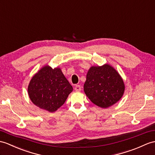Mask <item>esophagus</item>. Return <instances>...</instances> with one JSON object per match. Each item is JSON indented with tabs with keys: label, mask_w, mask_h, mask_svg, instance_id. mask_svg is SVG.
Wrapping results in <instances>:
<instances>
[{
	"label": "esophagus",
	"mask_w": 155,
	"mask_h": 155,
	"mask_svg": "<svg viewBox=\"0 0 155 155\" xmlns=\"http://www.w3.org/2000/svg\"><path fill=\"white\" fill-rule=\"evenodd\" d=\"M74 91L77 92H79L81 91V86L80 85H76L74 87Z\"/></svg>",
	"instance_id": "esophagus-1"
}]
</instances>
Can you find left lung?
Here are the masks:
<instances>
[{"label":"left lung","mask_w":155,"mask_h":155,"mask_svg":"<svg viewBox=\"0 0 155 155\" xmlns=\"http://www.w3.org/2000/svg\"><path fill=\"white\" fill-rule=\"evenodd\" d=\"M84 91L95 105L107 108L121 98L125 84L118 72L110 64H105L90 68L86 74Z\"/></svg>","instance_id":"obj_1"}]
</instances>
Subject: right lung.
<instances>
[{"label":"right lung","instance_id":"obj_1","mask_svg":"<svg viewBox=\"0 0 155 155\" xmlns=\"http://www.w3.org/2000/svg\"><path fill=\"white\" fill-rule=\"evenodd\" d=\"M73 87L60 68L45 65L31 78L28 87L31 101L39 108L54 112L65 102Z\"/></svg>","mask_w":155,"mask_h":155}]
</instances>
